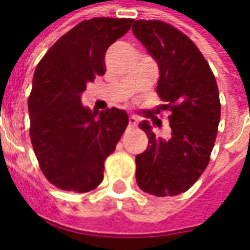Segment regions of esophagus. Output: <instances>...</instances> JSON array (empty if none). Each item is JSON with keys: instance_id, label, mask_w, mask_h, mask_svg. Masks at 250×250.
Segmentation results:
<instances>
[{"instance_id": "esophagus-1", "label": "esophagus", "mask_w": 250, "mask_h": 250, "mask_svg": "<svg viewBox=\"0 0 250 250\" xmlns=\"http://www.w3.org/2000/svg\"><path fill=\"white\" fill-rule=\"evenodd\" d=\"M136 125H137V118L136 117H133V115H130V117H129V126L135 128Z\"/></svg>"}]
</instances>
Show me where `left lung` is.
<instances>
[{
  "label": "left lung",
  "mask_w": 250,
  "mask_h": 250,
  "mask_svg": "<svg viewBox=\"0 0 250 250\" xmlns=\"http://www.w3.org/2000/svg\"><path fill=\"white\" fill-rule=\"evenodd\" d=\"M132 31L160 68L157 93L169 111V137H148L136 155V182L145 192L168 197L187 191L207 169L220 122L216 78L204 55L182 31L160 20H136Z\"/></svg>",
  "instance_id": "left-lung-1"
}]
</instances>
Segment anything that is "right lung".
I'll return each mask as SVG.
<instances>
[{
  "mask_svg": "<svg viewBox=\"0 0 250 250\" xmlns=\"http://www.w3.org/2000/svg\"><path fill=\"white\" fill-rule=\"evenodd\" d=\"M133 19L83 20L45 53L28 98L30 137L45 177L64 191L88 192L103 180L105 158L128 126L120 108L92 111L81 103L86 83L105 73L108 46Z\"/></svg>",
  "mask_w": 250,
  "mask_h": 250,
  "instance_id": "obj_1",
  "label": "right lung"
}]
</instances>
